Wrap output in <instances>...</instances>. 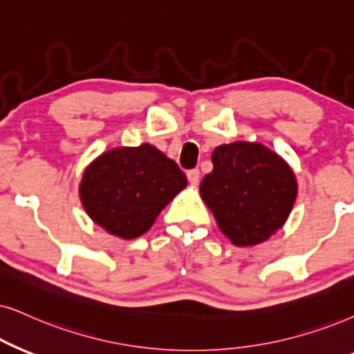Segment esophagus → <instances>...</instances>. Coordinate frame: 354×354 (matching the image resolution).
Segmentation results:
<instances>
[{
    "label": "esophagus",
    "mask_w": 354,
    "mask_h": 354,
    "mask_svg": "<svg viewBox=\"0 0 354 354\" xmlns=\"http://www.w3.org/2000/svg\"><path fill=\"white\" fill-rule=\"evenodd\" d=\"M199 169H189V171H187V181H189L192 186L199 185Z\"/></svg>",
    "instance_id": "obj_1"
}]
</instances>
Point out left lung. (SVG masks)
Wrapping results in <instances>:
<instances>
[{"instance_id": "obj_1", "label": "left lung", "mask_w": 354, "mask_h": 354, "mask_svg": "<svg viewBox=\"0 0 354 354\" xmlns=\"http://www.w3.org/2000/svg\"><path fill=\"white\" fill-rule=\"evenodd\" d=\"M212 165L199 192L232 243L254 247L284 225L297 180L283 156L258 142H232L212 151Z\"/></svg>"}]
</instances>
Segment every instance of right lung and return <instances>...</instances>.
Here are the masks:
<instances>
[{
    "mask_svg": "<svg viewBox=\"0 0 354 354\" xmlns=\"http://www.w3.org/2000/svg\"><path fill=\"white\" fill-rule=\"evenodd\" d=\"M186 185L176 162L156 147H119L88 165L80 199L89 218L107 234L132 240L153 225Z\"/></svg>",
    "mask_w": 354,
    "mask_h": 354,
    "instance_id": "right-lung-1",
    "label": "right lung"
}]
</instances>
